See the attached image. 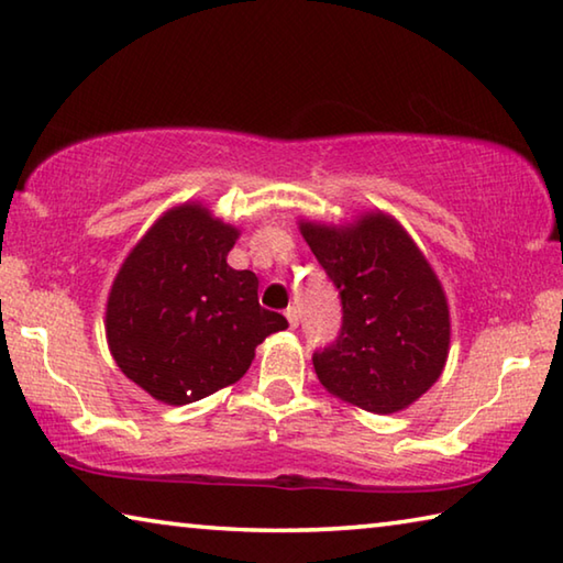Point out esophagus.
<instances>
[{
    "instance_id": "1",
    "label": "esophagus",
    "mask_w": 563,
    "mask_h": 563,
    "mask_svg": "<svg viewBox=\"0 0 563 563\" xmlns=\"http://www.w3.org/2000/svg\"><path fill=\"white\" fill-rule=\"evenodd\" d=\"M285 317H288V324L292 327V330H295V327L300 324V314H298V308H288V310H285Z\"/></svg>"
}]
</instances>
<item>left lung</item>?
<instances>
[{"instance_id": "obj_1", "label": "left lung", "mask_w": 563, "mask_h": 563, "mask_svg": "<svg viewBox=\"0 0 563 563\" xmlns=\"http://www.w3.org/2000/svg\"><path fill=\"white\" fill-rule=\"evenodd\" d=\"M298 227L342 298L340 336L312 354L317 379L369 413L404 411L438 382L451 350V310L431 263L384 211Z\"/></svg>"}]
</instances>
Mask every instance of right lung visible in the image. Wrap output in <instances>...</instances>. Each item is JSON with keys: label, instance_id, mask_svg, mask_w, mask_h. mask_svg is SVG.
Wrapping results in <instances>:
<instances>
[{"label": "right lung", "instance_id": "obj_1", "mask_svg": "<svg viewBox=\"0 0 563 563\" xmlns=\"http://www.w3.org/2000/svg\"><path fill=\"white\" fill-rule=\"evenodd\" d=\"M239 236L201 201H184L152 223L112 280V360L162 404L184 406L236 384L255 346L288 327L258 305L255 273L227 263Z\"/></svg>", "mask_w": 563, "mask_h": 563}]
</instances>
